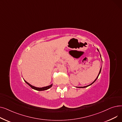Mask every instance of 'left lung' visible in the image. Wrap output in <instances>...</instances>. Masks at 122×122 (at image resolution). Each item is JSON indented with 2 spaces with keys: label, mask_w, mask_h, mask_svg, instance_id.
Listing matches in <instances>:
<instances>
[{
  "label": "left lung",
  "mask_w": 122,
  "mask_h": 122,
  "mask_svg": "<svg viewBox=\"0 0 122 122\" xmlns=\"http://www.w3.org/2000/svg\"><path fill=\"white\" fill-rule=\"evenodd\" d=\"M97 50L99 51V50L97 49ZM100 57H101V55H100ZM102 60V59H101ZM101 68H100V71H99V73H98V76H97V78L95 79V80L92 83V84H91L90 85H87V86H80V87H79V88H85V87H87V86H90L91 85H92V84H93V83L97 81V78H98V76H99V74H100V72H101Z\"/></svg>",
  "instance_id": "1"
}]
</instances>
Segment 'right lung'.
<instances>
[{
    "label": "right lung",
    "mask_w": 122,
    "mask_h": 122,
    "mask_svg": "<svg viewBox=\"0 0 122 122\" xmlns=\"http://www.w3.org/2000/svg\"><path fill=\"white\" fill-rule=\"evenodd\" d=\"M25 82L26 83V84L27 85H28L30 87H31L32 88L35 89V90H36V91H46V90H47V89L50 88L51 86H52L53 84H51L49 86H44V87H36L35 86H33L31 85L30 84H29V82H28L27 81H25V80H24Z\"/></svg>",
    "instance_id": "obj_1"
}]
</instances>
